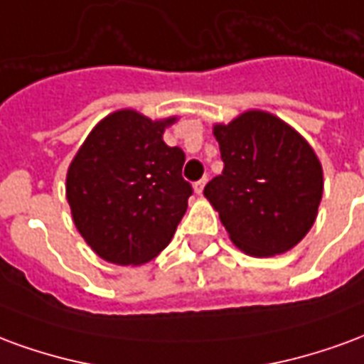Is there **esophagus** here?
<instances>
[{
  "label": "esophagus",
  "instance_id": "1",
  "mask_svg": "<svg viewBox=\"0 0 364 364\" xmlns=\"http://www.w3.org/2000/svg\"><path fill=\"white\" fill-rule=\"evenodd\" d=\"M205 185H206V177L198 179V181L195 183V193H197V195H203V191H205Z\"/></svg>",
  "mask_w": 364,
  "mask_h": 364
}]
</instances>
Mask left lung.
Returning <instances> with one entry per match:
<instances>
[{
	"instance_id": "left-lung-1",
	"label": "left lung",
	"mask_w": 364,
	"mask_h": 364,
	"mask_svg": "<svg viewBox=\"0 0 364 364\" xmlns=\"http://www.w3.org/2000/svg\"><path fill=\"white\" fill-rule=\"evenodd\" d=\"M214 136L224 169L206 183L205 197L230 240L255 257L289 252L312 228L323 191L310 144L263 111L216 124Z\"/></svg>"
}]
</instances>
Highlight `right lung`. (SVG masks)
<instances>
[{
    "label": "right lung",
    "mask_w": 364,
    "mask_h": 364,
    "mask_svg": "<svg viewBox=\"0 0 364 364\" xmlns=\"http://www.w3.org/2000/svg\"><path fill=\"white\" fill-rule=\"evenodd\" d=\"M171 122L128 109L112 112L91 130L68 169L75 228L105 261L154 259L187 210L193 187L181 175L185 154L161 138Z\"/></svg>",
    "instance_id": "obj_1"
}]
</instances>
